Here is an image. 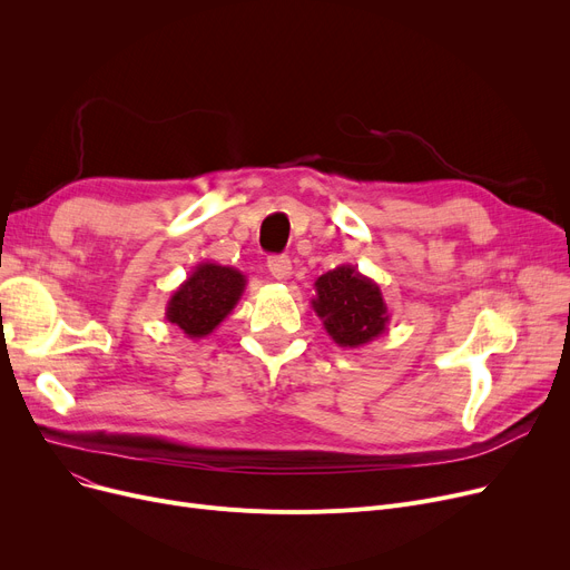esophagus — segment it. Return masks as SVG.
I'll return each mask as SVG.
<instances>
[{"mask_svg": "<svg viewBox=\"0 0 570 570\" xmlns=\"http://www.w3.org/2000/svg\"><path fill=\"white\" fill-rule=\"evenodd\" d=\"M267 269L277 282H284L291 275V258L288 256H269L267 258Z\"/></svg>", "mask_w": 570, "mask_h": 570, "instance_id": "esophagus-1", "label": "esophagus"}]
</instances>
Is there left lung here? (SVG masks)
<instances>
[{
  "label": "left lung",
  "mask_w": 570,
  "mask_h": 570,
  "mask_svg": "<svg viewBox=\"0 0 570 570\" xmlns=\"http://www.w3.org/2000/svg\"><path fill=\"white\" fill-rule=\"evenodd\" d=\"M312 307L325 333L344 348L374 342L387 331L391 312L379 284L353 265H340L314 282Z\"/></svg>",
  "instance_id": "obj_1"
}]
</instances>
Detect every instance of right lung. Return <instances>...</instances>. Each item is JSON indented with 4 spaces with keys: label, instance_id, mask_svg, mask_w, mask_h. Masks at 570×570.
I'll use <instances>...</instances> for the list:
<instances>
[{
    "label": "right lung",
    "instance_id": "1",
    "mask_svg": "<svg viewBox=\"0 0 570 570\" xmlns=\"http://www.w3.org/2000/svg\"><path fill=\"white\" fill-rule=\"evenodd\" d=\"M247 286V277L235 267L198 263L179 284L166 305V321L189 340L207 337L235 309Z\"/></svg>",
    "mask_w": 570,
    "mask_h": 570
}]
</instances>
